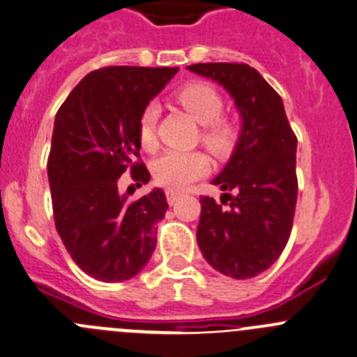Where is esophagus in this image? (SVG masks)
Masks as SVG:
<instances>
[{
	"instance_id": "1",
	"label": "esophagus",
	"mask_w": 357,
	"mask_h": 357,
	"mask_svg": "<svg viewBox=\"0 0 357 357\" xmlns=\"http://www.w3.org/2000/svg\"><path fill=\"white\" fill-rule=\"evenodd\" d=\"M165 197H167L169 204H174L179 199V192H176V190H165Z\"/></svg>"
}]
</instances>
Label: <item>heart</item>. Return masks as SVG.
<instances>
[{
    "mask_svg": "<svg viewBox=\"0 0 357 357\" xmlns=\"http://www.w3.org/2000/svg\"><path fill=\"white\" fill-rule=\"evenodd\" d=\"M178 100L183 107L194 116L202 130V142L215 155L225 156L234 149L238 142V128L231 121L222 119L224 98L209 84H190L178 93ZM158 103L151 102L142 109L139 116V142L144 149L156 146V123H158ZM155 181L171 190H181L186 185L201 178L208 171V158L199 151H165L153 162Z\"/></svg>",
    "mask_w": 357,
    "mask_h": 357,
    "instance_id": "b5f03b06",
    "label": "heart"
}]
</instances>
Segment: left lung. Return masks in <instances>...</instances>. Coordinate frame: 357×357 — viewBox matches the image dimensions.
Segmentation results:
<instances>
[{
    "label": "left lung",
    "mask_w": 357,
    "mask_h": 357,
    "mask_svg": "<svg viewBox=\"0 0 357 357\" xmlns=\"http://www.w3.org/2000/svg\"><path fill=\"white\" fill-rule=\"evenodd\" d=\"M188 70L218 82L241 116L234 151L211 181L224 190L222 204L229 200V206L201 197L199 248L222 275L254 278L280 257L291 236L298 139L280 95L255 68L245 63H199Z\"/></svg>",
    "instance_id": "8db88e82"
}]
</instances>
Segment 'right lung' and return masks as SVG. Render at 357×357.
<instances>
[{
	"label": "right lung",
	"instance_id": "obj_1",
	"mask_svg": "<svg viewBox=\"0 0 357 357\" xmlns=\"http://www.w3.org/2000/svg\"><path fill=\"white\" fill-rule=\"evenodd\" d=\"M178 68L107 66L88 73L54 119L47 162L56 231L73 262L102 282H123L144 269L156 246L155 224L169 204L162 188L139 201L121 194L126 169L149 181L139 158V116Z\"/></svg>",
	"mask_w": 357,
	"mask_h": 357
}]
</instances>
